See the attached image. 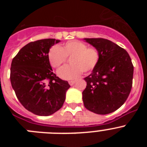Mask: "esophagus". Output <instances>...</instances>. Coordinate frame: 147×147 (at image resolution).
<instances>
[{
	"instance_id": "1",
	"label": "esophagus",
	"mask_w": 147,
	"mask_h": 147,
	"mask_svg": "<svg viewBox=\"0 0 147 147\" xmlns=\"http://www.w3.org/2000/svg\"><path fill=\"white\" fill-rule=\"evenodd\" d=\"M75 82H75V81H69V82H68V83H69V85H71V86L74 85Z\"/></svg>"
}]
</instances>
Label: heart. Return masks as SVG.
Wrapping results in <instances>:
<instances>
[{
	"label": "heart",
	"instance_id": "1",
	"mask_svg": "<svg viewBox=\"0 0 147 147\" xmlns=\"http://www.w3.org/2000/svg\"><path fill=\"white\" fill-rule=\"evenodd\" d=\"M67 57H71V65L63 66L57 71L59 77L65 80H76L82 72L90 73L96 67L100 59L98 49L88 45L79 40H72L59 47L54 45L48 53L49 63L57 68L65 62Z\"/></svg>",
	"mask_w": 147,
	"mask_h": 147
}]
</instances>
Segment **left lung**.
<instances>
[{
  "label": "left lung",
  "instance_id": "1",
  "mask_svg": "<svg viewBox=\"0 0 147 147\" xmlns=\"http://www.w3.org/2000/svg\"><path fill=\"white\" fill-rule=\"evenodd\" d=\"M98 49L100 59L96 67L85 78L82 92L85 108L106 115L119 108L129 96L132 85L133 65L129 54L117 44L103 38H85Z\"/></svg>",
  "mask_w": 147,
  "mask_h": 147
}]
</instances>
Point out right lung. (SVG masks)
<instances>
[{"label": "right lung", "instance_id": "add662e5", "mask_svg": "<svg viewBox=\"0 0 147 147\" xmlns=\"http://www.w3.org/2000/svg\"><path fill=\"white\" fill-rule=\"evenodd\" d=\"M60 42L44 39L22 48L12 59L10 80L21 105L37 115L47 116L64 104L70 85L56 76L48 59L51 46Z\"/></svg>", "mask_w": 147, "mask_h": 147}]
</instances>
